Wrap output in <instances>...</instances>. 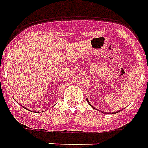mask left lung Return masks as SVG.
I'll return each instance as SVG.
<instances>
[{
    "label": "left lung",
    "mask_w": 148,
    "mask_h": 148,
    "mask_svg": "<svg viewBox=\"0 0 148 148\" xmlns=\"http://www.w3.org/2000/svg\"><path fill=\"white\" fill-rule=\"evenodd\" d=\"M87 100V101H88V103H89V104H90V106H91V107H92V108H93V106H92V105H91V104H90V102H89V101H88V99H86ZM93 109H94V108H93ZM116 112H118V111L117 112H113V113H116ZM104 113H105V112H104Z\"/></svg>",
    "instance_id": "1"
}]
</instances>
